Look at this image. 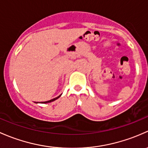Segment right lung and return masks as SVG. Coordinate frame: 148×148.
I'll use <instances>...</instances> for the list:
<instances>
[{
	"mask_svg": "<svg viewBox=\"0 0 148 148\" xmlns=\"http://www.w3.org/2000/svg\"><path fill=\"white\" fill-rule=\"evenodd\" d=\"M60 95H59V96H58L57 97H55V98L52 99V100H48V101H45V102H42V103H51V102H53V101H54V100H57L58 98H59V97H60Z\"/></svg>",
	"mask_w": 148,
	"mask_h": 148,
	"instance_id": "obj_1",
	"label": "right lung"
}]
</instances>
